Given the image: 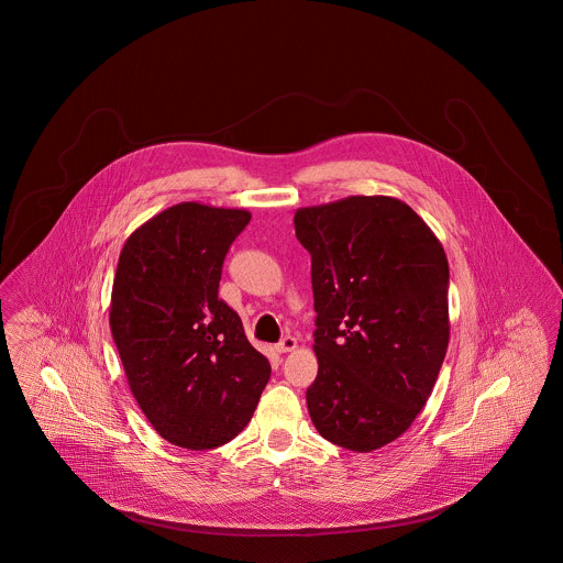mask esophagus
Masks as SVG:
<instances>
[{
	"instance_id": "34e87169",
	"label": "esophagus",
	"mask_w": 563,
	"mask_h": 563,
	"mask_svg": "<svg viewBox=\"0 0 563 563\" xmlns=\"http://www.w3.org/2000/svg\"><path fill=\"white\" fill-rule=\"evenodd\" d=\"M296 350V339L292 334H286L279 343H277V352L279 354H288V352H295Z\"/></svg>"
}]
</instances>
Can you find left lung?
Segmentation results:
<instances>
[{
	"label": "left lung",
	"instance_id": "obj_1",
	"mask_svg": "<svg viewBox=\"0 0 563 563\" xmlns=\"http://www.w3.org/2000/svg\"><path fill=\"white\" fill-rule=\"evenodd\" d=\"M311 254L318 377L307 409L325 441L368 453L426 407L449 345V263L407 203L347 197L296 209Z\"/></svg>",
	"mask_w": 563,
	"mask_h": 563
}]
</instances>
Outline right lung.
I'll use <instances>...</instances> for the list:
<instances>
[{"instance_id": "add662e5", "label": "right lung", "mask_w": 563, "mask_h": 563, "mask_svg": "<svg viewBox=\"0 0 563 563\" xmlns=\"http://www.w3.org/2000/svg\"><path fill=\"white\" fill-rule=\"evenodd\" d=\"M245 209L178 203L124 241L112 286L110 328L129 387L169 443L206 451L252 419L271 377L238 313L218 298Z\"/></svg>"}]
</instances>
